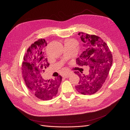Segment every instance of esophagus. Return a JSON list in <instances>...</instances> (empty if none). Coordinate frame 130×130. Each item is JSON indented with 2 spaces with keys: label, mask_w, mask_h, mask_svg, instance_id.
<instances>
[{
  "label": "esophagus",
  "mask_w": 130,
  "mask_h": 130,
  "mask_svg": "<svg viewBox=\"0 0 130 130\" xmlns=\"http://www.w3.org/2000/svg\"><path fill=\"white\" fill-rule=\"evenodd\" d=\"M73 73H66V74H63V76L64 77V78H69V77L71 74H72Z\"/></svg>",
  "instance_id": "34e87169"
}]
</instances>
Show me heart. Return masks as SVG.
I'll use <instances>...</instances> for the list:
<instances>
[{
  "label": "heart",
  "instance_id": "b5f03b06",
  "mask_svg": "<svg viewBox=\"0 0 130 130\" xmlns=\"http://www.w3.org/2000/svg\"><path fill=\"white\" fill-rule=\"evenodd\" d=\"M74 41V40H68L67 41Z\"/></svg>",
  "mask_w": 130,
  "mask_h": 130
}]
</instances>
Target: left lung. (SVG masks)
<instances>
[{
    "label": "left lung",
    "instance_id": "obj_1",
    "mask_svg": "<svg viewBox=\"0 0 130 130\" xmlns=\"http://www.w3.org/2000/svg\"><path fill=\"white\" fill-rule=\"evenodd\" d=\"M79 35L84 42V51L76 60L79 66H89L88 75L78 74L80 80L75 88L84 95L94 94L101 89L104 83L111 68L113 61L111 52L106 43L95 35L79 32Z\"/></svg>",
    "mask_w": 130,
    "mask_h": 130
}]
</instances>
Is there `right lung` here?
Returning a JSON list of instances; mask_svg holds the SVG:
<instances>
[{
  "instance_id": "obj_1",
  "label": "right lung",
  "mask_w": 130,
  "mask_h": 130,
  "mask_svg": "<svg viewBox=\"0 0 130 130\" xmlns=\"http://www.w3.org/2000/svg\"><path fill=\"white\" fill-rule=\"evenodd\" d=\"M47 46L45 39H39L32 43L24 56L22 74L27 87L38 99L47 101L56 95L62 80L60 75L54 79L43 78L45 69L49 66L44 56Z\"/></svg>"
}]
</instances>
